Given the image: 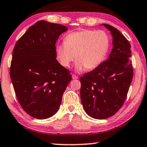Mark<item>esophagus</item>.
<instances>
[{
  "label": "esophagus",
  "mask_w": 147,
  "mask_h": 147,
  "mask_svg": "<svg viewBox=\"0 0 147 147\" xmlns=\"http://www.w3.org/2000/svg\"><path fill=\"white\" fill-rule=\"evenodd\" d=\"M72 78L73 79H78V77H77V76H76L75 75H73V74H72Z\"/></svg>",
  "instance_id": "34e87169"
}]
</instances>
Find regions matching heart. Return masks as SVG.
<instances>
[{
    "mask_svg": "<svg viewBox=\"0 0 147 147\" xmlns=\"http://www.w3.org/2000/svg\"><path fill=\"white\" fill-rule=\"evenodd\" d=\"M109 45L110 39L105 31L82 29L67 34L64 44L57 45L56 57L65 68H68L75 58L77 72L92 70L105 60Z\"/></svg>",
    "mask_w": 147,
    "mask_h": 147,
    "instance_id": "b5f03b06",
    "label": "heart"
}]
</instances>
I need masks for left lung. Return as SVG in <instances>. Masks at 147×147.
<instances>
[{"instance_id":"obj_1","label":"left lung","mask_w":147,"mask_h":147,"mask_svg":"<svg viewBox=\"0 0 147 147\" xmlns=\"http://www.w3.org/2000/svg\"><path fill=\"white\" fill-rule=\"evenodd\" d=\"M110 31L113 49L108 59L81 77V100L85 112L95 119L111 117L123 106L133 79L131 45L114 26L102 24Z\"/></svg>"}]
</instances>
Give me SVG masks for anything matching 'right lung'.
<instances>
[{"instance_id": "obj_1", "label": "right lung", "mask_w": 147, "mask_h": 147, "mask_svg": "<svg viewBox=\"0 0 147 147\" xmlns=\"http://www.w3.org/2000/svg\"><path fill=\"white\" fill-rule=\"evenodd\" d=\"M66 26L40 20L14 47L10 77L21 107L38 119L57 113L71 75L56 59L55 44Z\"/></svg>"}]
</instances>
